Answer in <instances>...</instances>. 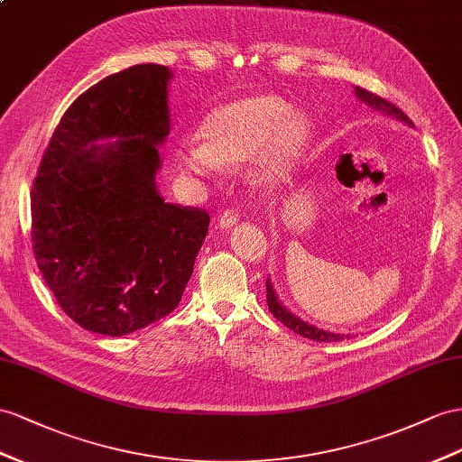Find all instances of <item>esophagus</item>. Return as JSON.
Masks as SVG:
<instances>
[{
	"label": "esophagus",
	"instance_id": "1",
	"mask_svg": "<svg viewBox=\"0 0 462 462\" xmlns=\"http://www.w3.org/2000/svg\"><path fill=\"white\" fill-rule=\"evenodd\" d=\"M238 222V215H236V210H232V208H226L220 215V218H218V226L220 228H232L234 224Z\"/></svg>",
	"mask_w": 462,
	"mask_h": 462
}]
</instances>
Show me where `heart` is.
<instances>
[{"instance_id": "1", "label": "heart", "mask_w": 462, "mask_h": 462, "mask_svg": "<svg viewBox=\"0 0 462 462\" xmlns=\"http://www.w3.org/2000/svg\"><path fill=\"white\" fill-rule=\"evenodd\" d=\"M203 144L193 142L181 150V165L197 175H215L220 165L257 158L259 181H275L289 170L310 136V118L289 109L277 96H252L212 113L200 130Z\"/></svg>"}]
</instances>
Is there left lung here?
<instances>
[{
	"mask_svg": "<svg viewBox=\"0 0 462 462\" xmlns=\"http://www.w3.org/2000/svg\"><path fill=\"white\" fill-rule=\"evenodd\" d=\"M355 96H357L363 103L369 105V107H373V109H376V111H383V113H386V115H393L394 118H398V121L413 126L411 121L408 118V115H406L404 111H402L400 107H396L394 103H390V101H386L384 97L376 96V93L366 91V89H363V88H355ZM265 287H267V306H269L271 314H273L281 324H285L289 329H292V332H297V334L302 336V337L316 339V341H339V339H344V336H341V334L324 332V329L316 328V326H310V324H306L304 320H300L299 316H294L292 312H289V310L285 309V306H282V304L279 302L277 294H275V291H273V285H271L269 279L265 281Z\"/></svg>",
	"mask_w": 462,
	"mask_h": 462,
	"instance_id": "8db88e82",
	"label": "left lung"
}]
</instances>
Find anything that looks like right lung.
I'll return each mask as SVG.
<instances>
[{
    "instance_id": "obj_1",
    "label": "right lung",
    "mask_w": 462,
    "mask_h": 462,
    "mask_svg": "<svg viewBox=\"0 0 462 462\" xmlns=\"http://www.w3.org/2000/svg\"><path fill=\"white\" fill-rule=\"evenodd\" d=\"M160 64L107 76L69 105L31 191V238L60 309L89 332L126 336L168 316L208 232L203 208L165 203L158 148L170 134ZM103 137L115 145L97 147Z\"/></svg>"
}]
</instances>
